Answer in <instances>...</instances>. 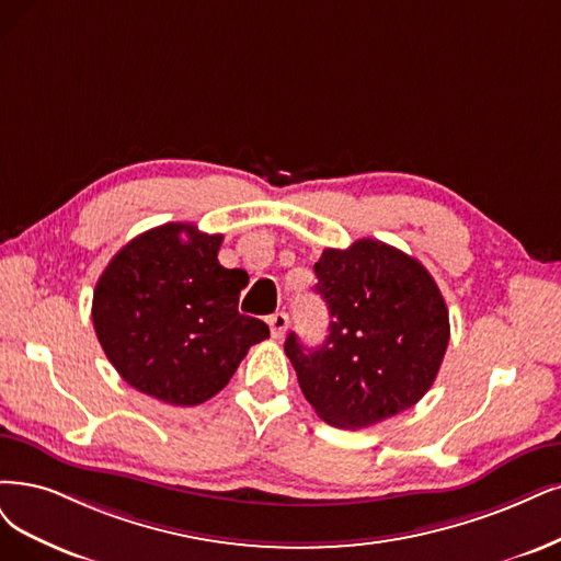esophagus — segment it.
Wrapping results in <instances>:
<instances>
[{"instance_id":"esophagus-1","label":"esophagus","mask_w":561,"mask_h":561,"mask_svg":"<svg viewBox=\"0 0 561 561\" xmlns=\"http://www.w3.org/2000/svg\"><path fill=\"white\" fill-rule=\"evenodd\" d=\"M267 325H270V335H273L275 340L284 337L286 328H288V314L286 312H277L267 319Z\"/></svg>"}]
</instances>
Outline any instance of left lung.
Listing matches in <instances>:
<instances>
[{"instance_id":"left-lung-1","label":"left lung","mask_w":561,"mask_h":561,"mask_svg":"<svg viewBox=\"0 0 561 561\" xmlns=\"http://www.w3.org/2000/svg\"><path fill=\"white\" fill-rule=\"evenodd\" d=\"M314 291L328 307V337L284 351L302 396L335 427L377 425L432 388L450 340L448 309L421 261L381 240L323 249Z\"/></svg>"}]
</instances>
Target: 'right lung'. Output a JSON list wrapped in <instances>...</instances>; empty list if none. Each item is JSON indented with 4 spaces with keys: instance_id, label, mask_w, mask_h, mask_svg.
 <instances>
[{
    "instance_id": "right-lung-1",
    "label": "right lung",
    "mask_w": 561,
    "mask_h": 561,
    "mask_svg": "<svg viewBox=\"0 0 561 561\" xmlns=\"http://www.w3.org/2000/svg\"><path fill=\"white\" fill-rule=\"evenodd\" d=\"M224 236L163 224L124 244L96 282L92 321L119 377L154 400L196 407L231 381L249 346L270 337L238 312L242 270L217 252Z\"/></svg>"
}]
</instances>
